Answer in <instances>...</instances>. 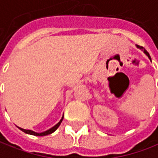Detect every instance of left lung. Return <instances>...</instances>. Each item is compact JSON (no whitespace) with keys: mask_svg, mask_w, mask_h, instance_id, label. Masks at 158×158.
<instances>
[{"mask_svg":"<svg viewBox=\"0 0 158 158\" xmlns=\"http://www.w3.org/2000/svg\"><path fill=\"white\" fill-rule=\"evenodd\" d=\"M137 47H138V48H140V49H142V50H143V51H144V54H145V55H146V56H148L149 58H150V60H151V57H150V55H149V53L147 52V51H146V50H145V49H144V48H143V47H140V46H139V45H137Z\"/></svg>","mask_w":158,"mask_h":158,"instance_id":"obj_1","label":"left lung"}]
</instances>
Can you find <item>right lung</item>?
<instances>
[{"label":"right lung","mask_w":158,"mask_h":158,"mask_svg":"<svg viewBox=\"0 0 158 158\" xmlns=\"http://www.w3.org/2000/svg\"><path fill=\"white\" fill-rule=\"evenodd\" d=\"M63 116L62 115V118L60 119V121L56 124V126H54L53 127H51L50 129H48L47 131H45V132H43V133H36V132H34V131H31V130H27V129H23L21 127H19V128L21 130L22 132H24V133H27V134H31V135H34V136H46V135H48V134H50V133H54L55 131H56V129L59 127V126L60 125V123H61V121L63 120Z\"/></svg>","instance_id":"right-lung-1"}]
</instances>
